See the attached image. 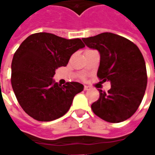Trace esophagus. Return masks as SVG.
Here are the masks:
<instances>
[{"label":"esophagus","instance_id":"1","mask_svg":"<svg viewBox=\"0 0 155 155\" xmlns=\"http://www.w3.org/2000/svg\"><path fill=\"white\" fill-rule=\"evenodd\" d=\"M84 91H88V90H90V87H89V86H87V85H84Z\"/></svg>","mask_w":155,"mask_h":155}]
</instances>
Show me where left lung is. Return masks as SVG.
Segmentation results:
<instances>
[{
  "mask_svg": "<svg viewBox=\"0 0 155 155\" xmlns=\"http://www.w3.org/2000/svg\"><path fill=\"white\" fill-rule=\"evenodd\" d=\"M82 40L88 47L99 51L97 76L111 84L108 92L99 90L100 98L91 104L92 110L110 123L128 120L138 110L146 90L143 54L132 41L110 32Z\"/></svg>",
  "mask_w": 155,
  "mask_h": 155,
  "instance_id": "1",
  "label": "left lung"
}]
</instances>
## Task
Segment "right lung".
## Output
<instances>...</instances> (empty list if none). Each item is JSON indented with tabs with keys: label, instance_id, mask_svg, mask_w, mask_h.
<instances>
[{
	"label": "right lung",
	"instance_id": "obj_1",
	"mask_svg": "<svg viewBox=\"0 0 155 155\" xmlns=\"http://www.w3.org/2000/svg\"><path fill=\"white\" fill-rule=\"evenodd\" d=\"M84 47L81 39L67 40L46 32L32 34L22 42L13 56L11 81L26 114L38 121H51L67 113L84 85H61L53 77L58 67L66 66L71 55Z\"/></svg>",
	"mask_w": 155,
	"mask_h": 155
}]
</instances>
